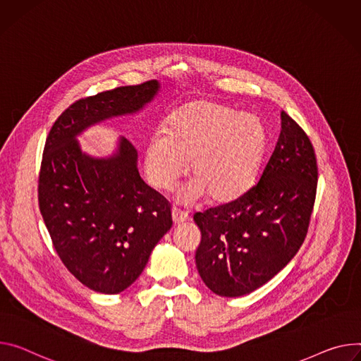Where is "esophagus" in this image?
<instances>
[{
    "label": "esophagus",
    "mask_w": 361,
    "mask_h": 361,
    "mask_svg": "<svg viewBox=\"0 0 361 361\" xmlns=\"http://www.w3.org/2000/svg\"><path fill=\"white\" fill-rule=\"evenodd\" d=\"M171 214H173V221H174L176 224L184 223V221H187V220H188V214H187L185 212H181V210H180V209H177V207H173Z\"/></svg>",
    "instance_id": "1"
}]
</instances>
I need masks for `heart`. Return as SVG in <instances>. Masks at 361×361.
<instances>
[{
    "mask_svg": "<svg viewBox=\"0 0 361 361\" xmlns=\"http://www.w3.org/2000/svg\"><path fill=\"white\" fill-rule=\"evenodd\" d=\"M268 145L264 122L221 102L202 99L171 112L164 134L145 147L144 167L151 185L170 190L185 173L194 178L180 200L191 203L209 194L214 203L233 202L253 184Z\"/></svg>",
    "mask_w": 361,
    "mask_h": 361,
    "instance_id": "1",
    "label": "heart"
}]
</instances>
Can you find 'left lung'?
<instances>
[{"mask_svg":"<svg viewBox=\"0 0 361 361\" xmlns=\"http://www.w3.org/2000/svg\"><path fill=\"white\" fill-rule=\"evenodd\" d=\"M318 169L302 128L281 112V134L259 183L239 199L195 213V265L210 290L242 297L271 281L305 240Z\"/></svg>","mask_w":361,"mask_h":361,"instance_id":"8db88e82","label":"left lung"}]
</instances>
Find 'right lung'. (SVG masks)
<instances>
[{
    "mask_svg": "<svg viewBox=\"0 0 361 361\" xmlns=\"http://www.w3.org/2000/svg\"><path fill=\"white\" fill-rule=\"evenodd\" d=\"M159 90L158 80L121 86L76 101L51 126L39 177V206L53 246L71 274L101 293L133 285L171 226V207L141 178L126 138L96 158L78 135L106 119L133 115Z\"/></svg>",
    "mask_w": 361,
    "mask_h": 361,
    "instance_id": "right-lung-1",
    "label": "right lung"
}]
</instances>
